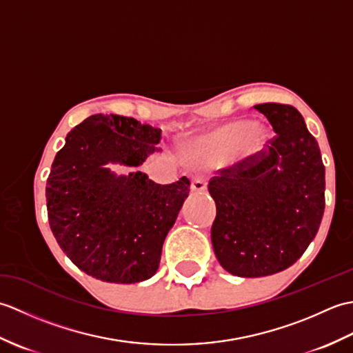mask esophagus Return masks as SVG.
<instances>
[{
	"label": "esophagus",
	"mask_w": 353,
	"mask_h": 353,
	"mask_svg": "<svg viewBox=\"0 0 353 353\" xmlns=\"http://www.w3.org/2000/svg\"><path fill=\"white\" fill-rule=\"evenodd\" d=\"M191 190L196 192H201L206 190V177L201 172H197L191 177Z\"/></svg>",
	"instance_id": "34e87169"
}]
</instances>
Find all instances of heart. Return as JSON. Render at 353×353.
<instances>
[{
    "label": "heart",
    "mask_w": 353,
    "mask_h": 353,
    "mask_svg": "<svg viewBox=\"0 0 353 353\" xmlns=\"http://www.w3.org/2000/svg\"><path fill=\"white\" fill-rule=\"evenodd\" d=\"M262 137L264 133L261 127L253 125L249 119H238V121H232L220 127L203 142L201 148L209 157L219 159V157L236 152L241 147L245 152H254L261 147Z\"/></svg>",
    "instance_id": "1"
}]
</instances>
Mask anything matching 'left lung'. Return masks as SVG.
I'll return each mask as SVG.
<instances>
[{"mask_svg": "<svg viewBox=\"0 0 353 353\" xmlns=\"http://www.w3.org/2000/svg\"><path fill=\"white\" fill-rule=\"evenodd\" d=\"M253 108L276 134L259 152L221 168L208 185L216 205L215 256L239 277L291 267L316 236L325 211V165L301 112L282 103Z\"/></svg>", "mask_w": 353, "mask_h": 353, "instance_id": "left-lung-1", "label": "left lung"}]
</instances>
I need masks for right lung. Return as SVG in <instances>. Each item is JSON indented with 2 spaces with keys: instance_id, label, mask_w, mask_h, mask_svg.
<instances>
[{
  "instance_id": "right-lung-1",
  "label": "right lung",
  "mask_w": 353,
  "mask_h": 353,
  "mask_svg": "<svg viewBox=\"0 0 353 353\" xmlns=\"http://www.w3.org/2000/svg\"><path fill=\"white\" fill-rule=\"evenodd\" d=\"M161 134L130 117L97 114L74 127L51 165L45 196L52 235L95 279L134 283L159 268L190 179L159 185L141 171L117 177L104 165L138 167L159 152Z\"/></svg>"
}]
</instances>
